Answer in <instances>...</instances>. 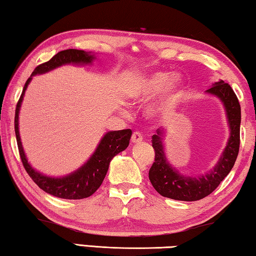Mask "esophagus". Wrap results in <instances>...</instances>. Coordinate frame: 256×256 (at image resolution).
I'll return each instance as SVG.
<instances>
[{
	"label": "esophagus",
	"instance_id": "34e87169",
	"mask_svg": "<svg viewBox=\"0 0 256 256\" xmlns=\"http://www.w3.org/2000/svg\"><path fill=\"white\" fill-rule=\"evenodd\" d=\"M142 134L140 132H134L132 134V138H131V141L132 144H140V142L142 141Z\"/></svg>",
	"mask_w": 256,
	"mask_h": 256
}]
</instances>
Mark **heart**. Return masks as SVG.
Segmentation results:
<instances>
[{
  "mask_svg": "<svg viewBox=\"0 0 256 256\" xmlns=\"http://www.w3.org/2000/svg\"><path fill=\"white\" fill-rule=\"evenodd\" d=\"M184 92V80L180 74L172 76L170 72L157 71L136 82L130 96L136 102H146L159 94L149 107L150 118H160L174 110Z\"/></svg>",
  "mask_w": 256,
  "mask_h": 256,
  "instance_id": "1",
  "label": "heart"
}]
</instances>
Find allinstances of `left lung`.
<instances>
[{"instance_id":"left-lung-1","label":"left lung","mask_w":256,"mask_h":256,"mask_svg":"<svg viewBox=\"0 0 256 256\" xmlns=\"http://www.w3.org/2000/svg\"><path fill=\"white\" fill-rule=\"evenodd\" d=\"M206 92L218 98L226 110L230 131L226 148L211 170L198 176H186L180 174L167 160L162 144L166 133L164 128H158L157 134L152 136L151 140L154 149V162L149 170V180L160 196L178 201L201 200L218 188L235 164L240 151V102L232 86L222 80L212 84Z\"/></svg>"}]
</instances>
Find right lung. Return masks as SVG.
<instances>
[{
    "mask_svg": "<svg viewBox=\"0 0 256 256\" xmlns=\"http://www.w3.org/2000/svg\"><path fill=\"white\" fill-rule=\"evenodd\" d=\"M96 58V55L90 52L79 50H66L58 52L54 55L48 62L42 63L34 68L32 74L26 82L22 94L16 104V116H14V131L16 136V144H18L19 154L21 162L24 164V170H27L28 175L40 188L45 190L50 196L68 198V200H80V198H88L96 192L102 185L104 178L107 174L108 167L112 159L116 154L122 152L128 148L130 144V138L132 136V131L130 128L120 130V131H110L102 138L100 142L97 146L94 152L92 154L86 162L82 164L76 170L70 172L66 176L53 177L42 174L40 172L34 168L28 162L26 157L22 142H21L20 132H19V112L20 107L22 104L24 92L28 88V84L32 82V76L37 74H44V73L54 70L66 64H76V66H86L92 64Z\"/></svg>",
    "mask_w": 256,
    "mask_h": 256,
    "instance_id": "obj_1",
    "label": "right lung"
}]
</instances>
